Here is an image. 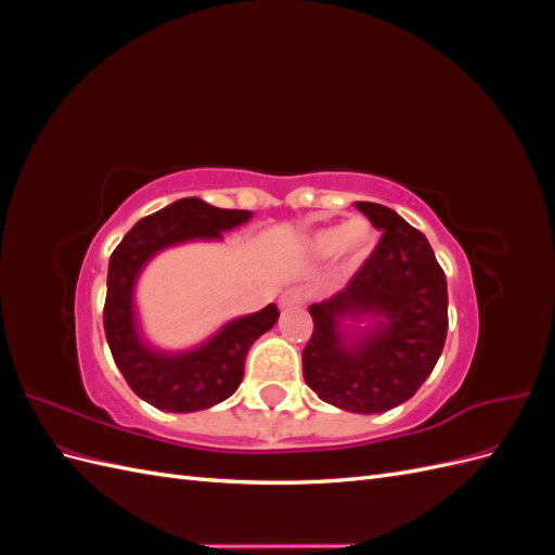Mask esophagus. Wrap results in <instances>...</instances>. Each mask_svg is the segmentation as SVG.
<instances>
[{
  "mask_svg": "<svg viewBox=\"0 0 555 555\" xmlns=\"http://www.w3.org/2000/svg\"><path fill=\"white\" fill-rule=\"evenodd\" d=\"M306 289H300V287H292V289H287L284 292L282 296H280V306L282 308H294V306H300L306 300Z\"/></svg>",
  "mask_w": 555,
  "mask_h": 555,
  "instance_id": "esophagus-1",
  "label": "esophagus"
}]
</instances>
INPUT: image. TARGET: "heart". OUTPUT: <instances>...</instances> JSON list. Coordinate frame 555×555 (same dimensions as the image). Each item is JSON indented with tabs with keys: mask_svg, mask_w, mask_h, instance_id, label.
<instances>
[{
	"mask_svg": "<svg viewBox=\"0 0 555 555\" xmlns=\"http://www.w3.org/2000/svg\"><path fill=\"white\" fill-rule=\"evenodd\" d=\"M375 245V231L365 220H349L314 231L310 236V249L319 257L340 255L351 266H359Z\"/></svg>",
	"mask_w": 555,
	"mask_h": 555,
	"instance_id": "1",
	"label": "heart"
}]
</instances>
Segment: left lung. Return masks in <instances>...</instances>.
Here are the masks:
<instances>
[{"label":"left lung","mask_w":555,"mask_h":555,"mask_svg":"<svg viewBox=\"0 0 555 555\" xmlns=\"http://www.w3.org/2000/svg\"><path fill=\"white\" fill-rule=\"evenodd\" d=\"M382 231L345 289L310 306L312 335L304 349V377L331 405L375 414L410 400L438 363L447 340V278L418 229L391 208L359 201ZM375 311L387 324L351 350L339 335L345 313Z\"/></svg>","instance_id":"obj_1"}]
</instances>
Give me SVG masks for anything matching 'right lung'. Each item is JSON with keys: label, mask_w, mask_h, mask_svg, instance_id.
<instances>
[{"label": "right lung", "mask_w": 555, "mask_h": 555, "mask_svg": "<svg viewBox=\"0 0 555 555\" xmlns=\"http://www.w3.org/2000/svg\"><path fill=\"white\" fill-rule=\"evenodd\" d=\"M247 220V210H224L201 198H180L143 217L113 249L104 304L106 340L131 391L157 410L198 412L227 400L241 386L251 343L278 322L280 310L271 304L257 314L231 322L190 354L166 357L147 349L133 328V282L143 263L162 247L192 238H220L222 231Z\"/></svg>", "instance_id": "1"}]
</instances>
